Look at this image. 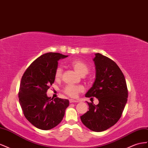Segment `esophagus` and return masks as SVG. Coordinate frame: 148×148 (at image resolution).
I'll return each instance as SVG.
<instances>
[{"instance_id": "34e87169", "label": "esophagus", "mask_w": 148, "mask_h": 148, "mask_svg": "<svg viewBox=\"0 0 148 148\" xmlns=\"http://www.w3.org/2000/svg\"><path fill=\"white\" fill-rule=\"evenodd\" d=\"M69 102H70V103H77V102H79V101H78V100H76L69 99Z\"/></svg>"}]
</instances>
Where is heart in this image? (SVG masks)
Here are the masks:
<instances>
[{"instance_id":"b5f03b06","label":"heart","mask_w":148,"mask_h":148,"mask_svg":"<svg viewBox=\"0 0 148 148\" xmlns=\"http://www.w3.org/2000/svg\"><path fill=\"white\" fill-rule=\"evenodd\" d=\"M70 64L72 67L74 69L75 72L80 74L81 75H85L87 74L88 72V67L83 61L79 60H74L71 61ZM62 69L61 67H58L55 73H54V78L56 80L60 79L61 77ZM84 90V87L82 86H76V85H67L64 88V92L65 94L67 95H69L71 97H76L79 93L83 92Z\"/></svg>"}]
</instances>
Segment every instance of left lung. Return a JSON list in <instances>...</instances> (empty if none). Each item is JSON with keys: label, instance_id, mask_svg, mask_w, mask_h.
<instances>
[{"label": "left lung", "instance_id": "8db88e82", "mask_svg": "<svg viewBox=\"0 0 148 148\" xmlns=\"http://www.w3.org/2000/svg\"><path fill=\"white\" fill-rule=\"evenodd\" d=\"M95 79L86 97H94L99 104L88 103V110L81 116L82 123L93 132H101L119 120L127 102L128 88L120 67L110 59L95 53Z\"/></svg>", "mask_w": 148, "mask_h": 148}]
</instances>
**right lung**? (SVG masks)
<instances>
[{
    "mask_svg": "<svg viewBox=\"0 0 148 148\" xmlns=\"http://www.w3.org/2000/svg\"><path fill=\"white\" fill-rule=\"evenodd\" d=\"M68 56L48 53L38 58L21 79L18 98L25 118L36 128L48 130L60 123L69 106L67 99L49 97L46 92L54 83L58 61Z\"/></svg>",
    "mask_w": 148,
    "mask_h": 148,
    "instance_id": "1",
    "label": "right lung"
}]
</instances>
